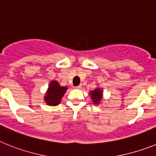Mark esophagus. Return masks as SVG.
<instances>
[{
	"label": "esophagus",
	"mask_w": 156,
	"mask_h": 156,
	"mask_svg": "<svg viewBox=\"0 0 156 156\" xmlns=\"http://www.w3.org/2000/svg\"><path fill=\"white\" fill-rule=\"evenodd\" d=\"M75 89H82V85H79V86H75Z\"/></svg>",
	"instance_id": "1"
}]
</instances>
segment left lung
I'll return each instance as SVG.
<instances>
[{
	"label": "left lung",
	"mask_w": 156,
	"mask_h": 156,
	"mask_svg": "<svg viewBox=\"0 0 156 156\" xmlns=\"http://www.w3.org/2000/svg\"><path fill=\"white\" fill-rule=\"evenodd\" d=\"M102 90L101 89H97L90 93V96L94 104H99L102 98Z\"/></svg>",
	"instance_id": "obj_1"
}]
</instances>
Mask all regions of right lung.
Listing matches in <instances>:
<instances>
[{"label": "right lung", "mask_w": 156, "mask_h": 156, "mask_svg": "<svg viewBox=\"0 0 156 156\" xmlns=\"http://www.w3.org/2000/svg\"><path fill=\"white\" fill-rule=\"evenodd\" d=\"M67 87H62L57 82L52 81L51 82L48 87V92L44 97V101L48 105L55 106L60 103L65 92L67 91Z\"/></svg>", "instance_id": "obj_1"}]
</instances>
